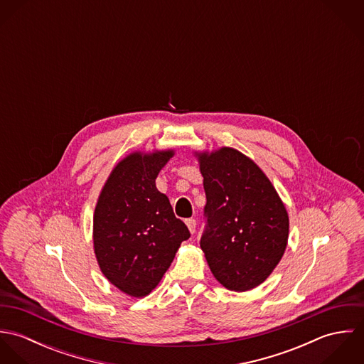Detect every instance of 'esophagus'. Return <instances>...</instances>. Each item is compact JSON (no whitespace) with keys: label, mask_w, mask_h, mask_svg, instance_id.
<instances>
[{"label":"esophagus","mask_w":364,"mask_h":364,"mask_svg":"<svg viewBox=\"0 0 364 364\" xmlns=\"http://www.w3.org/2000/svg\"><path fill=\"white\" fill-rule=\"evenodd\" d=\"M185 223H186V225H188L189 231L193 234V232L196 231V220H195V218H186V220H185Z\"/></svg>","instance_id":"1"}]
</instances>
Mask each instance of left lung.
Returning a JSON list of instances; mask_svg holds the SVG:
<instances>
[{"mask_svg":"<svg viewBox=\"0 0 364 364\" xmlns=\"http://www.w3.org/2000/svg\"><path fill=\"white\" fill-rule=\"evenodd\" d=\"M206 192L200 240L214 277L247 291L273 272L289 240V214L259 166L238 150L196 154Z\"/></svg>","mask_w":364,"mask_h":364,"instance_id":"8db88e82","label":"left lung"}]
</instances>
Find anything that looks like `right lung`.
I'll return each instance as SVG.
<instances>
[{
  "instance_id": "1",
  "label": "right lung",
  "mask_w": 364,
  "mask_h": 364,
  "mask_svg": "<svg viewBox=\"0 0 364 364\" xmlns=\"http://www.w3.org/2000/svg\"><path fill=\"white\" fill-rule=\"evenodd\" d=\"M173 151L133 153L110 172L94 213V251L105 277L132 297L150 294L191 237L156 186Z\"/></svg>"
}]
</instances>
